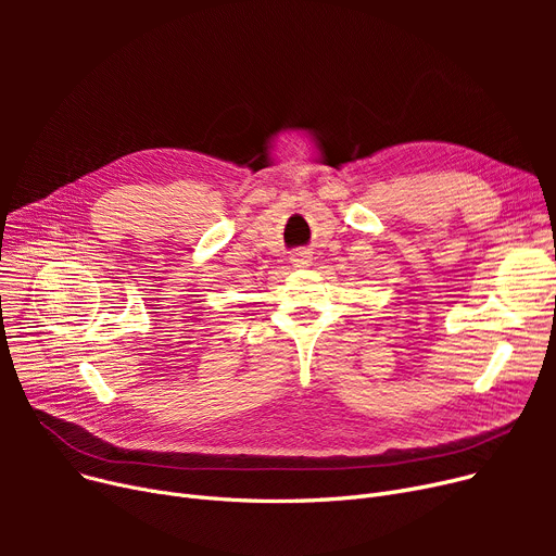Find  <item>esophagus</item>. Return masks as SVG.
<instances>
[{
  "mask_svg": "<svg viewBox=\"0 0 556 556\" xmlns=\"http://www.w3.org/2000/svg\"><path fill=\"white\" fill-rule=\"evenodd\" d=\"M290 261H293L295 268H306V266H311L313 256H311V252H306V250H298L293 256H290Z\"/></svg>",
  "mask_w": 556,
  "mask_h": 556,
  "instance_id": "obj_1",
  "label": "esophagus"
}]
</instances>
